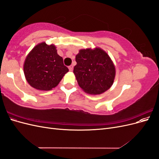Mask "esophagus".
Instances as JSON below:
<instances>
[{"label":"esophagus","mask_w":159,"mask_h":159,"mask_svg":"<svg viewBox=\"0 0 159 159\" xmlns=\"http://www.w3.org/2000/svg\"><path fill=\"white\" fill-rule=\"evenodd\" d=\"M68 69H69V70H70V71H73V66H70L68 67Z\"/></svg>","instance_id":"obj_1"}]
</instances>
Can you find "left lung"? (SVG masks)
Segmentation results:
<instances>
[{
    "instance_id": "1",
    "label": "left lung",
    "mask_w": 159,
    "mask_h": 159,
    "mask_svg": "<svg viewBox=\"0 0 159 159\" xmlns=\"http://www.w3.org/2000/svg\"><path fill=\"white\" fill-rule=\"evenodd\" d=\"M74 74L86 93L99 95L113 84L115 67L107 53L100 48L80 50L75 56Z\"/></svg>"
}]
</instances>
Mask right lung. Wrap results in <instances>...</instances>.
Masks as SVG:
<instances>
[{"label": "right lung", "instance_id": "1", "mask_svg": "<svg viewBox=\"0 0 159 159\" xmlns=\"http://www.w3.org/2000/svg\"><path fill=\"white\" fill-rule=\"evenodd\" d=\"M24 74L28 83L38 90L56 88L69 70L54 44L42 42L33 48L24 63Z\"/></svg>", "mask_w": 159, "mask_h": 159}]
</instances>
